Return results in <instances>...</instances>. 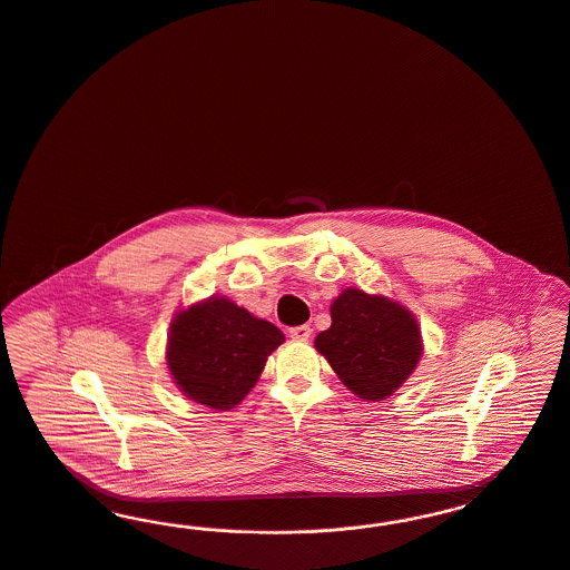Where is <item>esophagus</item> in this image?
I'll return each mask as SVG.
<instances>
[{
  "label": "esophagus",
  "instance_id": "obj_1",
  "mask_svg": "<svg viewBox=\"0 0 570 570\" xmlns=\"http://www.w3.org/2000/svg\"><path fill=\"white\" fill-rule=\"evenodd\" d=\"M288 335L296 340V342H307L309 340V335H312V326L309 324H301V326H293L291 331H288Z\"/></svg>",
  "mask_w": 570,
  "mask_h": 570
}]
</instances>
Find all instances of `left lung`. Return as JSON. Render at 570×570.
<instances>
[{
  "mask_svg": "<svg viewBox=\"0 0 570 570\" xmlns=\"http://www.w3.org/2000/svg\"><path fill=\"white\" fill-rule=\"evenodd\" d=\"M316 350L343 386L363 401H384L410 380L424 354L422 331L405 305L361 288H345L331 303V326Z\"/></svg>",
  "mask_w": 570,
  "mask_h": 570,
  "instance_id": "1",
  "label": "left lung"
}]
</instances>
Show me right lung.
<instances>
[{
	"label": "right lung",
	"instance_id": "1",
	"mask_svg": "<svg viewBox=\"0 0 570 570\" xmlns=\"http://www.w3.org/2000/svg\"><path fill=\"white\" fill-rule=\"evenodd\" d=\"M284 333L227 296H209L174 314L165 363L174 384L209 410L239 405L256 386Z\"/></svg>",
	"mask_w": 570,
	"mask_h": 570
}]
</instances>
